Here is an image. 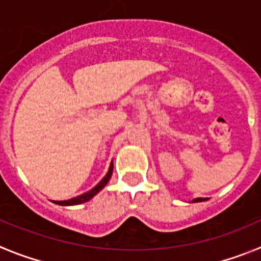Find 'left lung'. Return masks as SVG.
Here are the masks:
<instances>
[{
	"label": "left lung",
	"instance_id": "8db88e82",
	"mask_svg": "<svg viewBox=\"0 0 261 261\" xmlns=\"http://www.w3.org/2000/svg\"><path fill=\"white\" fill-rule=\"evenodd\" d=\"M205 200H208V199H206V198H196V199H194V200H191V203H200V201H205Z\"/></svg>",
	"mask_w": 261,
	"mask_h": 261
}]
</instances>
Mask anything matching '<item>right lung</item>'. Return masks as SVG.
Here are the masks:
<instances>
[{
  "instance_id": "right-lung-1",
  "label": "right lung",
  "mask_w": 261,
  "mask_h": 261,
  "mask_svg": "<svg viewBox=\"0 0 261 261\" xmlns=\"http://www.w3.org/2000/svg\"><path fill=\"white\" fill-rule=\"evenodd\" d=\"M112 174H113V161L110 163V166H109V170H108L107 175H105L104 178H102L100 182L96 185L95 187H93L92 190H90L88 192H84V194L79 195V196H76V198H72V199H69V200H55L53 203L58 204V205H78V204H83L86 203V201L91 200V199L95 196V195H97L98 192L101 191L102 189H104L105 186L108 185V182H109L110 177H112Z\"/></svg>"
}]
</instances>
